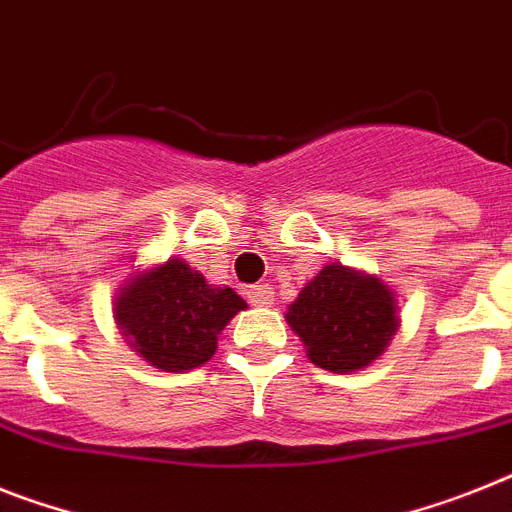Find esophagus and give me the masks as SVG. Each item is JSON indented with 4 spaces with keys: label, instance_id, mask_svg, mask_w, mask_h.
I'll return each mask as SVG.
<instances>
[{
    "label": "esophagus",
    "instance_id": "34e87169",
    "mask_svg": "<svg viewBox=\"0 0 512 512\" xmlns=\"http://www.w3.org/2000/svg\"><path fill=\"white\" fill-rule=\"evenodd\" d=\"M249 302L255 304V307H270V304L276 302V291L270 289L268 283H260V286H252L247 291Z\"/></svg>",
    "mask_w": 512,
    "mask_h": 512
}]
</instances>
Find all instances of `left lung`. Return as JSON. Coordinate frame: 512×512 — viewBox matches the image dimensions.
I'll return each mask as SVG.
<instances>
[{"label": "left lung", "instance_id": "1", "mask_svg": "<svg viewBox=\"0 0 512 512\" xmlns=\"http://www.w3.org/2000/svg\"><path fill=\"white\" fill-rule=\"evenodd\" d=\"M286 322L317 367L351 375L377 362L401 328L398 299L372 273L330 263L289 304Z\"/></svg>", "mask_w": 512, "mask_h": 512}]
</instances>
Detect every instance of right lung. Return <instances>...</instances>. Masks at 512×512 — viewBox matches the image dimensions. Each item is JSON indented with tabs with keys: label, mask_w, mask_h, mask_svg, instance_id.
<instances>
[{
	"label": "right lung",
	"mask_w": 512,
	"mask_h": 512,
	"mask_svg": "<svg viewBox=\"0 0 512 512\" xmlns=\"http://www.w3.org/2000/svg\"><path fill=\"white\" fill-rule=\"evenodd\" d=\"M247 302L213 286L182 257L137 268L114 296V322L130 349L163 372H190L210 362L218 336Z\"/></svg>",
	"instance_id": "1"
}]
</instances>
